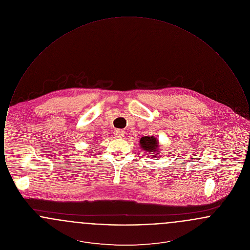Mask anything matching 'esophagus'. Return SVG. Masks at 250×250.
<instances>
[{
    "label": "esophagus",
    "instance_id": "obj_1",
    "mask_svg": "<svg viewBox=\"0 0 250 250\" xmlns=\"http://www.w3.org/2000/svg\"><path fill=\"white\" fill-rule=\"evenodd\" d=\"M114 135H115L116 138H123L125 136V131L117 129V130H115V132H114Z\"/></svg>",
    "mask_w": 250,
    "mask_h": 250
}]
</instances>
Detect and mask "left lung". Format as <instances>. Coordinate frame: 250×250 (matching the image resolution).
I'll use <instances>...</instances> for the list:
<instances>
[{
	"label": "left lung",
	"mask_w": 250,
	"mask_h": 250,
	"mask_svg": "<svg viewBox=\"0 0 250 250\" xmlns=\"http://www.w3.org/2000/svg\"><path fill=\"white\" fill-rule=\"evenodd\" d=\"M140 146L143 150L146 152H149L150 155H155V152L158 151L159 143H158L157 139H155V137L146 136V137H143L140 140Z\"/></svg>",
	"instance_id": "left-lung-1"
}]
</instances>
